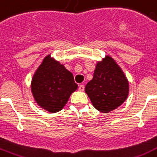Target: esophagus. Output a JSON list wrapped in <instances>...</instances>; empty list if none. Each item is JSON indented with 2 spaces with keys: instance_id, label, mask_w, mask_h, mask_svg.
Segmentation results:
<instances>
[{
  "instance_id": "1",
  "label": "esophagus",
  "mask_w": 157,
  "mask_h": 157,
  "mask_svg": "<svg viewBox=\"0 0 157 157\" xmlns=\"http://www.w3.org/2000/svg\"><path fill=\"white\" fill-rule=\"evenodd\" d=\"M78 89L80 91H84V90H85V86L84 85H79Z\"/></svg>"
}]
</instances>
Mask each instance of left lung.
Masks as SVG:
<instances>
[{"label": "left lung", "mask_w": 157, "mask_h": 157, "mask_svg": "<svg viewBox=\"0 0 157 157\" xmlns=\"http://www.w3.org/2000/svg\"><path fill=\"white\" fill-rule=\"evenodd\" d=\"M86 93L96 109L109 112L125 101L129 82L117 63L106 57L96 65L93 79L86 86Z\"/></svg>", "instance_id": "obj_1"}]
</instances>
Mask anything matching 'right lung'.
<instances>
[{
    "mask_svg": "<svg viewBox=\"0 0 157 157\" xmlns=\"http://www.w3.org/2000/svg\"><path fill=\"white\" fill-rule=\"evenodd\" d=\"M76 89L72 73L50 55L43 60L32 81V92L35 100L50 112L62 110Z\"/></svg>",
    "mask_w": 157,
    "mask_h": 157,
    "instance_id": "right-lung-1",
    "label": "right lung"
}]
</instances>
